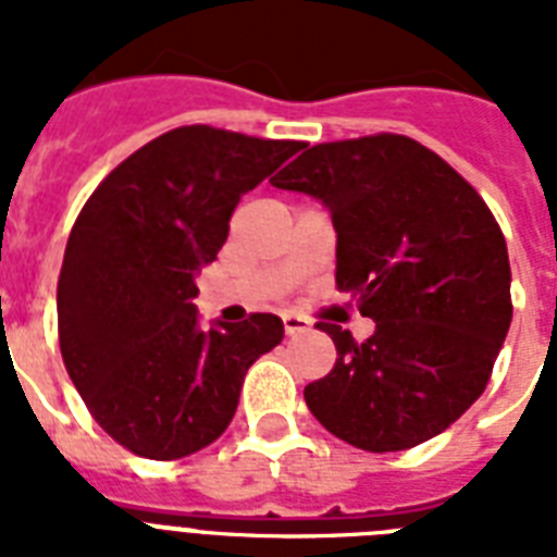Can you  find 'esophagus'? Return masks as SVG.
<instances>
[{
    "label": "esophagus",
    "instance_id": "obj_1",
    "mask_svg": "<svg viewBox=\"0 0 557 557\" xmlns=\"http://www.w3.org/2000/svg\"><path fill=\"white\" fill-rule=\"evenodd\" d=\"M283 330L286 335H300V332H309V321H304L300 314H283Z\"/></svg>",
    "mask_w": 557,
    "mask_h": 557
}]
</instances>
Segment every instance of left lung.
Segmentation results:
<instances>
[{"mask_svg": "<svg viewBox=\"0 0 557 557\" xmlns=\"http://www.w3.org/2000/svg\"><path fill=\"white\" fill-rule=\"evenodd\" d=\"M332 213L341 292L375 332L321 323L338 358L304 398L361 450L413 448L483 396L511 323L506 239L480 193L407 135L314 144L280 176Z\"/></svg>", "mask_w": 557, "mask_h": 557, "instance_id": "1", "label": "left lung"}]
</instances>
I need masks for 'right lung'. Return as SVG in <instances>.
I'll return each mask as SVG.
<instances>
[{"label":"right lung","mask_w":557,"mask_h":557,"mask_svg":"<svg viewBox=\"0 0 557 557\" xmlns=\"http://www.w3.org/2000/svg\"><path fill=\"white\" fill-rule=\"evenodd\" d=\"M300 147L178 126L83 205L57 283L60 352L95 422L138 457L182 459L219 440L248 367L283 341L277 314L201 330L193 297L243 193Z\"/></svg>","instance_id":"obj_1"}]
</instances>
